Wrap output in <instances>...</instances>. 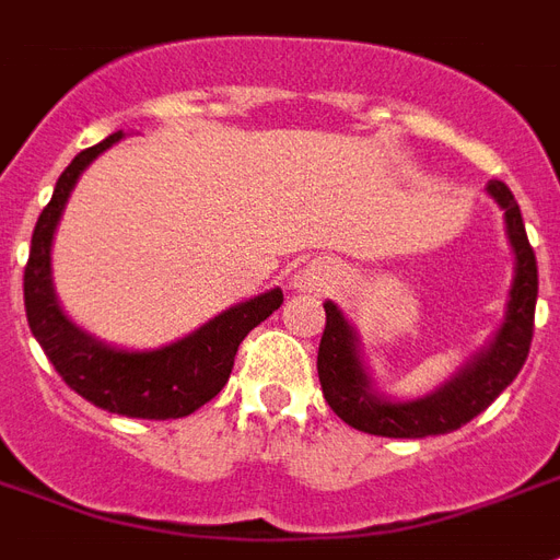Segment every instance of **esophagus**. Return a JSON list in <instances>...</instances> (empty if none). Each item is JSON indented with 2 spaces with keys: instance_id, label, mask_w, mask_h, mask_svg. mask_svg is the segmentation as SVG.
<instances>
[{
  "instance_id": "esophagus-1",
  "label": "esophagus",
  "mask_w": 560,
  "mask_h": 560,
  "mask_svg": "<svg viewBox=\"0 0 560 560\" xmlns=\"http://www.w3.org/2000/svg\"><path fill=\"white\" fill-rule=\"evenodd\" d=\"M331 279H335V267H331V264L311 261L293 276V288L305 290V293H314V290L326 288Z\"/></svg>"
}]
</instances>
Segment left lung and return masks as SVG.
Segmentation results:
<instances>
[{"label": "left lung", "mask_w": 560, "mask_h": 560, "mask_svg": "<svg viewBox=\"0 0 560 560\" xmlns=\"http://www.w3.org/2000/svg\"><path fill=\"white\" fill-rule=\"evenodd\" d=\"M490 199L505 211V234L514 252V279L508 290L505 317L488 347H481L450 382L417 399H394L375 387V378L361 355V337L331 299L326 308V331L319 340L317 373L323 396L340 420L358 432L378 438H429L450 434L479 417L508 384L517 378L528 358L535 331L537 261L528 246L523 213L505 182H488Z\"/></svg>", "instance_id": "1"}]
</instances>
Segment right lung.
<instances>
[{"label":"right lung","mask_w":560,"mask_h":560,"mask_svg":"<svg viewBox=\"0 0 560 560\" xmlns=\"http://www.w3.org/2000/svg\"><path fill=\"white\" fill-rule=\"evenodd\" d=\"M122 140L114 131L96 147L72 158L55 185L52 202L43 208L32 234V252L25 264L23 296L28 328L46 358L72 390L102 411L138 417V420H178L211 402L229 382L241 340L252 328L281 308L284 293L272 288L243 299L223 314L202 323L190 335L155 349H122L105 343L61 308L52 281V241L61 223L67 199L79 185L81 173L96 158Z\"/></svg>","instance_id":"obj_1"}]
</instances>
